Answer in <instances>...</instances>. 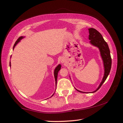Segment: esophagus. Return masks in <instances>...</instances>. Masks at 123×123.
Returning a JSON list of instances; mask_svg holds the SVG:
<instances>
[{"mask_svg":"<svg viewBox=\"0 0 123 123\" xmlns=\"http://www.w3.org/2000/svg\"><path fill=\"white\" fill-rule=\"evenodd\" d=\"M65 60L64 59V58H62L61 60V63H65Z\"/></svg>","mask_w":123,"mask_h":123,"instance_id":"obj_1","label":"esophagus"}]
</instances>
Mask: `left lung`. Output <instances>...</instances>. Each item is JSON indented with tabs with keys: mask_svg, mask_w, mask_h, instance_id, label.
Masks as SVG:
<instances>
[{
	"mask_svg": "<svg viewBox=\"0 0 123 123\" xmlns=\"http://www.w3.org/2000/svg\"><path fill=\"white\" fill-rule=\"evenodd\" d=\"M88 30L89 34V40H90L89 43H90L91 45L98 47L99 49L104 67V74L101 83H100L99 86L97 88L96 91L91 92L94 93L100 88V87H101L102 85L107 78L108 76L111 67V58L108 45L107 43L105 41V40H104L100 33L93 28H89L88 29ZM76 89L77 91L80 92L87 93L78 91L77 89Z\"/></svg>",
	"mask_w": 123,
	"mask_h": 123,
	"instance_id": "left-lung-1",
	"label": "left lung"
}]
</instances>
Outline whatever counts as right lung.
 I'll return each instance as SVG.
<instances>
[{"instance_id":"right-lung-1","label":"right lung","mask_w":123,"mask_h":123,"mask_svg":"<svg viewBox=\"0 0 123 123\" xmlns=\"http://www.w3.org/2000/svg\"><path fill=\"white\" fill-rule=\"evenodd\" d=\"M24 38L23 36H21V37H20L19 38H18V39L17 40V41L15 42V44H14V47H13V50H14L15 46L17 45V43H19L20 41V40H21L22 38ZM10 66H11V65H10ZM61 66L60 64V65H58L55 68V70H54V76H55V81H56V83H57V80L58 72V71L60 70V69H61ZM54 93L53 94V95L51 97H52L53 96H54Z\"/></svg>"}]
</instances>
